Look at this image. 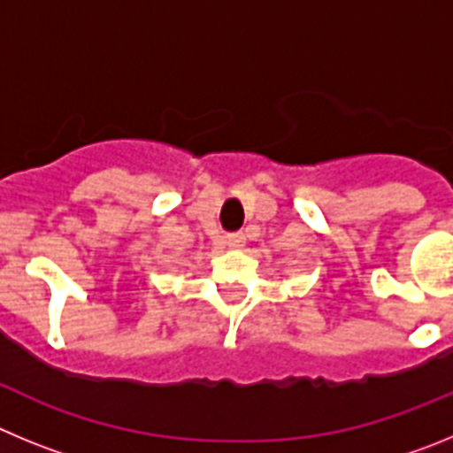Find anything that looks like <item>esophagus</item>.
<instances>
[{
	"label": "esophagus",
	"mask_w": 453,
	"mask_h": 453,
	"mask_svg": "<svg viewBox=\"0 0 453 453\" xmlns=\"http://www.w3.org/2000/svg\"><path fill=\"white\" fill-rule=\"evenodd\" d=\"M245 245V234H229V247H234V250H240V247Z\"/></svg>",
	"instance_id": "obj_1"
}]
</instances>
